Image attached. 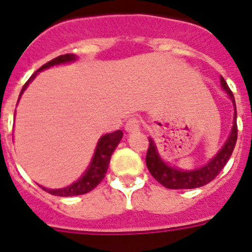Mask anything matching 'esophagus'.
<instances>
[{
  "label": "esophagus",
  "instance_id": "34e87169",
  "mask_svg": "<svg viewBox=\"0 0 252 252\" xmlns=\"http://www.w3.org/2000/svg\"><path fill=\"white\" fill-rule=\"evenodd\" d=\"M140 126H141L140 120L133 116V118H129V119L126 120V132H136V130L140 129Z\"/></svg>",
  "mask_w": 252,
  "mask_h": 252
}]
</instances>
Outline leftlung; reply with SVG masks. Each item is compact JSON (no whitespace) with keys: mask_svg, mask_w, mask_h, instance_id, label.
Segmentation results:
<instances>
[{"mask_svg":"<svg viewBox=\"0 0 252 252\" xmlns=\"http://www.w3.org/2000/svg\"><path fill=\"white\" fill-rule=\"evenodd\" d=\"M221 87L224 91L229 94V97L234 103V123H233V129L230 136L222 149L218 153L212 160H210L208 164H206L202 168H198L195 171H180L177 168H172L161 160L159 157L157 147H155L154 141L149 138V147L146 153V165L151 176L154 177L158 183L165 186L167 189H194L199 188L206 184L211 183L212 180L220 173L224 165L228 163L230 155H232L234 146L237 142V136H238V128H237V111L236 102H234V95L232 91L229 89L228 84L224 80V77L220 79Z\"/></svg>","mask_w":252,"mask_h":252,"instance_id":"left-lung-1","label":"left lung"}]
</instances>
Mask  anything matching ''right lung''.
I'll return each instance as SVG.
<instances>
[{
  "label": "right lung",
  "mask_w": 252,
  "mask_h": 252,
  "mask_svg": "<svg viewBox=\"0 0 252 252\" xmlns=\"http://www.w3.org/2000/svg\"><path fill=\"white\" fill-rule=\"evenodd\" d=\"M75 59H76V55L73 54L59 55L57 58L49 61L48 63H45L44 66L41 67V68H38V71L54 66V64L71 62V61H75ZM38 71H36V72L28 79V81L24 84L23 89L20 92V95H22V93L26 91V88L28 87V84L31 83V80L37 75ZM122 137V130H116V132L108 133V134H105L103 137H101V140H99V142H98L97 145V149H95V153H94L91 167L88 168L85 175H84L80 180H77L75 184L67 186V188H63V189L52 190L46 189V188H42V189L46 190L48 193L53 194V195H57V197H72V195H81V194L89 193L91 190H93L98 184L101 183L102 180L105 179V175L106 172H107L111 155L112 153H114V150H115V147L119 145Z\"/></svg>",
  "instance_id": "add662e5"
}]
</instances>
